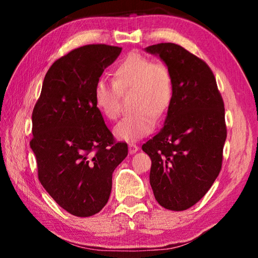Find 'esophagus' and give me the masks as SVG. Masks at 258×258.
I'll return each mask as SVG.
<instances>
[{"mask_svg":"<svg viewBox=\"0 0 258 258\" xmlns=\"http://www.w3.org/2000/svg\"><path fill=\"white\" fill-rule=\"evenodd\" d=\"M139 150V147L137 145H134V143H128V152L131 155L135 154Z\"/></svg>","mask_w":258,"mask_h":258,"instance_id":"34e87169","label":"esophagus"}]
</instances>
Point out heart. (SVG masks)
Here are the masks:
<instances>
[{
    "label": "heart",
    "mask_w": 258,
    "mask_h": 258,
    "mask_svg": "<svg viewBox=\"0 0 258 258\" xmlns=\"http://www.w3.org/2000/svg\"><path fill=\"white\" fill-rule=\"evenodd\" d=\"M173 76L167 64L140 53H130L112 72V81L100 78L94 84L95 106L108 119L116 120L121 111V93L133 91L132 112L116 125L113 133L124 141H137L149 134L156 118H163L173 99Z\"/></svg>",
    "instance_id": "obj_1"
}]
</instances>
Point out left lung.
<instances>
[{
    "label": "left lung",
    "mask_w": 258,
    "mask_h": 258,
    "mask_svg": "<svg viewBox=\"0 0 258 258\" xmlns=\"http://www.w3.org/2000/svg\"><path fill=\"white\" fill-rule=\"evenodd\" d=\"M173 76L165 124L142 146L150 157V184L160 206L185 211L211 189L222 168L226 139L224 102L208 64L174 43L146 47Z\"/></svg>",
    "instance_id": "obj_1"
}]
</instances>
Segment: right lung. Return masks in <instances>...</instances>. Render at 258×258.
<instances>
[{
    "mask_svg": "<svg viewBox=\"0 0 258 258\" xmlns=\"http://www.w3.org/2000/svg\"><path fill=\"white\" fill-rule=\"evenodd\" d=\"M121 47L90 44L49 68L32 113L30 148L43 187L64 211L92 216L106 206L112 173L127 156L116 142L93 98L94 84Z\"/></svg>",
    "mask_w": 258,
    "mask_h": 258,
    "instance_id": "add662e5",
    "label": "right lung"
}]
</instances>
